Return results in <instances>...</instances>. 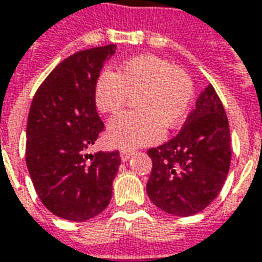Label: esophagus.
Returning a JSON list of instances; mask_svg holds the SVG:
<instances>
[{"label": "esophagus", "mask_w": 262, "mask_h": 262, "mask_svg": "<svg viewBox=\"0 0 262 262\" xmlns=\"http://www.w3.org/2000/svg\"><path fill=\"white\" fill-rule=\"evenodd\" d=\"M131 156H133V151H127V150H122V151L119 152V157H121L122 161H127Z\"/></svg>", "instance_id": "esophagus-1"}]
</instances>
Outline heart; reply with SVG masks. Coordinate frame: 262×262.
<instances>
[{"label":"heart","mask_w":262,"mask_h":262,"mask_svg":"<svg viewBox=\"0 0 262 262\" xmlns=\"http://www.w3.org/2000/svg\"><path fill=\"white\" fill-rule=\"evenodd\" d=\"M137 96L138 112H124L112 119L106 141L112 147L133 150L159 143L164 128L182 124L193 98V83L184 70L154 54L124 61L119 72H101L95 83V103L105 115L117 114Z\"/></svg>","instance_id":"1"}]
</instances>
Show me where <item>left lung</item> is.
Wrapping results in <instances>:
<instances>
[{"label": "left lung", "instance_id": "obj_1", "mask_svg": "<svg viewBox=\"0 0 262 262\" xmlns=\"http://www.w3.org/2000/svg\"><path fill=\"white\" fill-rule=\"evenodd\" d=\"M152 168L147 193L174 216L199 213L216 198L231 164V134L224 105L209 85L199 95L180 133L150 148Z\"/></svg>", "mask_w": 262, "mask_h": 262}]
</instances>
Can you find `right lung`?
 I'll use <instances>...</instances> for the list:
<instances>
[{"label":"right lung","mask_w":262,"mask_h":262,"mask_svg":"<svg viewBox=\"0 0 262 262\" xmlns=\"http://www.w3.org/2000/svg\"><path fill=\"white\" fill-rule=\"evenodd\" d=\"M115 45L72 54L38 86L30 106L26 163L34 189L53 215L83 222L110 205L118 151H98L88 163L103 122L96 112L95 83Z\"/></svg>","instance_id":"right-lung-1"}]
</instances>
